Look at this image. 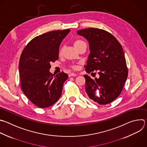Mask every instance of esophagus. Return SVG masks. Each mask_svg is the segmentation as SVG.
I'll return each instance as SVG.
<instances>
[{
    "label": "esophagus",
    "mask_w": 147,
    "mask_h": 147,
    "mask_svg": "<svg viewBox=\"0 0 147 147\" xmlns=\"http://www.w3.org/2000/svg\"><path fill=\"white\" fill-rule=\"evenodd\" d=\"M77 74L76 73H71L69 74V77H71V76H77Z\"/></svg>",
    "instance_id": "1"
}]
</instances>
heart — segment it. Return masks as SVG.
<instances>
[{"mask_svg":"<svg viewBox=\"0 0 147 147\" xmlns=\"http://www.w3.org/2000/svg\"><path fill=\"white\" fill-rule=\"evenodd\" d=\"M85 44L84 42L83 41H82V40H76V41L74 42V47L76 48V49H77L81 45H82V44ZM63 51V47H61V48H60L59 51V55H61V54H62ZM70 67H71L72 69H77V66L74 65H70Z\"/></svg>","mask_w":147,"mask_h":147,"instance_id":"b5f03b06","label":"heart"}]
</instances>
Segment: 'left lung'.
<instances>
[{
    "instance_id": "obj_1",
    "label": "left lung",
    "mask_w": 147,
    "mask_h": 147,
    "mask_svg": "<svg viewBox=\"0 0 147 147\" xmlns=\"http://www.w3.org/2000/svg\"><path fill=\"white\" fill-rule=\"evenodd\" d=\"M77 32L89 45L85 71L91 74L97 71L99 74V78L94 80L84 75L86 92L90 99L99 105L109 104L121 94L128 76L122 45L113 34L103 29L89 28Z\"/></svg>"
}]
</instances>
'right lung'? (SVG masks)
Listing matches in <instances>:
<instances>
[{
    "instance_id": "add662e5",
    "label": "right lung",
    "mask_w": 147,
    "mask_h": 147,
    "mask_svg": "<svg viewBox=\"0 0 147 147\" xmlns=\"http://www.w3.org/2000/svg\"><path fill=\"white\" fill-rule=\"evenodd\" d=\"M70 29L54 30L30 40L21 55L19 73L21 87L36 106L44 109L55 104L61 97L68 75L63 71L53 74L51 62L59 59V46Z\"/></svg>"
}]
</instances>
